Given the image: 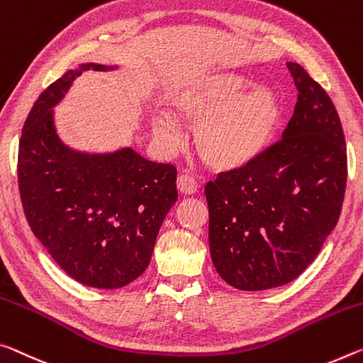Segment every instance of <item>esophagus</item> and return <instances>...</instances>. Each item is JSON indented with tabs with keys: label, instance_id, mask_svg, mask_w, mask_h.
<instances>
[{
	"label": "esophagus",
	"instance_id": "34e87169",
	"mask_svg": "<svg viewBox=\"0 0 363 363\" xmlns=\"http://www.w3.org/2000/svg\"><path fill=\"white\" fill-rule=\"evenodd\" d=\"M177 189H179L182 194L192 195V194L197 192V181H195L192 176L182 174V176L177 177Z\"/></svg>",
	"mask_w": 363,
	"mask_h": 363
}]
</instances>
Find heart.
<instances>
[{"label":"heart","mask_w":363,"mask_h":363,"mask_svg":"<svg viewBox=\"0 0 363 363\" xmlns=\"http://www.w3.org/2000/svg\"><path fill=\"white\" fill-rule=\"evenodd\" d=\"M249 89L234 72H211L177 87L166 100L169 114L194 124L195 150L211 169H244L272 145L283 123V101L269 87ZM152 130L166 145L179 143V134L164 114L152 119Z\"/></svg>","instance_id":"obj_1"}]
</instances>
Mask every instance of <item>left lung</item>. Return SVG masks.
I'll list each match as a JSON object with an SVG mask.
<instances>
[{"mask_svg": "<svg viewBox=\"0 0 363 363\" xmlns=\"http://www.w3.org/2000/svg\"><path fill=\"white\" fill-rule=\"evenodd\" d=\"M287 69L298 95L283 139L255 163L205 186L213 264L240 291L272 289L306 272L337 224L346 192L336 108L301 65Z\"/></svg>", "mask_w": 363, "mask_h": 363, "instance_id": "left-lung-1", "label": "left lung"}]
</instances>
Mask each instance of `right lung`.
<instances>
[{"instance_id": "add662e5", "label": "right lung", "mask_w": 363, "mask_h": 363, "mask_svg": "<svg viewBox=\"0 0 363 363\" xmlns=\"http://www.w3.org/2000/svg\"><path fill=\"white\" fill-rule=\"evenodd\" d=\"M89 69L114 66L80 65L38 96L22 128L17 179L28 226L53 260L79 283L118 289L150 263L161 223L177 200V171L129 147L90 155L61 142L53 108Z\"/></svg>"}]
</instances>
